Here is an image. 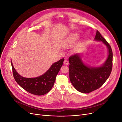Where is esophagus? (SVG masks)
<instances>
[{
    "label": "esophagus",
    "instance_id": "obj_1",
    "mask_svg": "<svg viewBox=\"0 0 122 122\" xmlns=\"http://www.w3.org/2000/svg\"><path fill=\"white\" fill-rule=\"evenodd\" d=\"M64 65H69V62L67 61V60H65L64 61Z\"/></svg>",
    "mask_w": 122,
    "mask_h": 122
}]
</instances>
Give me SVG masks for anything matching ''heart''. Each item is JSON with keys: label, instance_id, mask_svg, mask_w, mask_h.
<instances>
[{"label": "heart", "instance_id": "obj_1", "mask_svg": "<svg viewBox=\"0 0 122 122\" xmlns=\"http://www.w3.org/2000/svg\"><path fill=\"white\" fill-rule=\"evenodd\" d=\"M79 38V35L77 34H73L71 36L66 40L62 43L61 46L63 48H67L73 45Z\"/></svg>", "mask_w": 122, "mask_h": 122}]
</instances>
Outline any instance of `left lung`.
<instances>
[{
  "mask_svg": "<svg viewBox=\"0 0 122 122\" xmlns=\"http://www.w3.org/2000/svg\"><path fill=\"white\" fill-rule=\"evenodd\" d=\"M94 40L101 42L107 48V56L103 64L96 67L88 66L83 61L79 53L69 58L70 81L77 91L82 93H89L100 87L108 79L112 70L111 47L98 30Z\"/></svg>",
  "mask_w": 122,
  "mask_h": 122,
  "instance_id": "obj_1",
  "label": "left lung"
}]
</instances>
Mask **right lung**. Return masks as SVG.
<instances>
[{
	"label": "right lung",
	"instance_id": "right-lung-1",
	"mask_svg": "<svg viewBox=\"0 0 122 122\" xmlns=\"http://www.w3.org/2000/svg\"><path fill=\"white\" fill-rule=\"evenodd\" d=\"M64 58L55 62L50 68L40 76L34 78H26L21 76L14 67L12 60L11 65L13 76L17 83L28 93L38 96L45 95L53 87L56 75L63 64Z\"/></svg>",
	"mask_w": 122,
	"mask_h": 122
}]
</instances>
